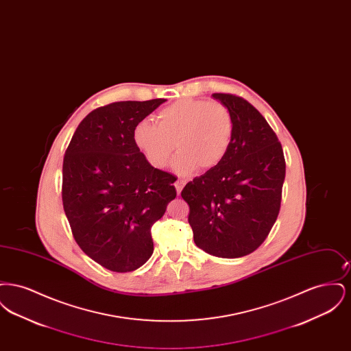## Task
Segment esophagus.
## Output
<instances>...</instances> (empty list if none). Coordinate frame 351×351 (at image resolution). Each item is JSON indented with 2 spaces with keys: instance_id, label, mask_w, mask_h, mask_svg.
Returning <instances> with one entry per match:
<instances>
[{
  "instance_id": "34e87169",
  "label": "esophagus",
  "mask_w": 351,
  "mask_h": 351,
  "mask_svg": "<svg viewBox=\"0 0 351 351\" xmlns=\"http://www.w3.org/2000/svg\"><path fill=\"white\" fill-rule=\"evenodd\" d=\"M184 185H185V182H184V180H180V179L175 182V188H176V192H178V193H180V192H182Z\"/></svg>"
}]
</instances>
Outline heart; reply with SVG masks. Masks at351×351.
I'll return each mask as SVG.
<instances>
[{"label":"heart","instance_id":"heart-1","mask_svg":"<svg viewBox=\"0 0 351 351\" xmlns=\"http://www.w3.org/2000/svg\"><path fill=\"white\" fill-rule=\"evenodd\" d=\"M234 118L219 101H176L156 114V125L141 121L134 129V143L152 167L163 168L175 150L173 166L180 173L197 167H217L232 146Z\"/></svg>","mask_w":351,"mask_h":351}]
</instances>
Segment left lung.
<instances>
[{
  "instance_id": "1",
  "label": "left lung",
  "mask_w": 351,
  "mask_h": 351,
  "mask_svg": "<svg viewBox=\"0 0 351 351\" xmlns=\"http://www.w3.org/2000/svg\"><path fill=\"white\" fill-rule=\"evenodd\" d=\"M212 96L233 114V142L217 167L184 186L182 197L201 250L239 258L265 242L278 218L285 159L276 134L249 101L230 93Z\"/></svg>"
}]
</instances>
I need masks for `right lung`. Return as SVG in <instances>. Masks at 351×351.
<instances>
[{
	"instance_id": "1",
	"label": "right lung",
	"mask_w": 351,
	"mask_h": 351,
	"mask_svg": "<svg viewBox=\"0 0 351 351\" xmlns=\"http://www.w3.org/2000/svg\"><path fill=\"white\" fill-rule=\"evenodd\" d=\"M165 99L118 101L84 118L63 160V208L80 249L102 267L130 272L152 255V225L176 197V176L154 168L135 126Z\"/></svg>"
}]
</instances>
